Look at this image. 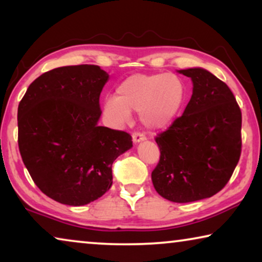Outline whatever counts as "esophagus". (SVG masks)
Listing matches in <instances>:
<instances>
[{"label":"esophagus","mask_w":262,"mask_h":262,"mask_svg":"<svg viewBox=\"0 0 262 262\" xmlns=\"http://www.w3.org/2000/svg\"><path fill=\"white\" fill-rule=\"evenodd\" d=\"M146 137L143 134H141V132H135L134 135H132V142L135 143V144H138L139 142H143L145 141Z\"/></svg>","instance_id":"1"}]
</instances>
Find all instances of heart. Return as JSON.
Here are the masks:
<instances>
[{"label":"heart","instance_id":"1","mask_svg":"<svg viewBox=\"0 0 262 262\" xmlns=\"http://www.w3.org/2000/svg\"><path fill=\"white\" fill-rule=\"evenodd\" d=\"M187 100V85L175 74H135L121 82L117 95L107 96L103 111L117 124L139 112L143 126L151 131L167 128L180 117Z\"/></svg>","mask_w":262,"mask_h":262}]
</instances>
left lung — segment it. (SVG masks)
<instances>
[{"instance_id":"left-lung-1","label":"left lung","mask_w":262,"mask_h":262,"mask_svg":"<svg viewBox=\"0 0 262 262\" xmlns=\"http://www.w3.org/2000/svg\"><path fill=\"white\" fill-rule=\"evenodd\" d=\"M191 77L184 114L156 138L161 156L151 173L156 192L174 203L210 198L231 178L241 155V110L230 88L203 68L178 70Z\"/></svg>"}]
</instances>
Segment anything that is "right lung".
I'll return each instance as SVG.
<instances>
[{
    "mask_svg": "<svg viewBox=\"0 0 262 262\" xmlns=\"http://www.w3.org/2000/svg\"><path fill=\"white\" fill-rule=\"evenodd\" d=\"M110 75L98 66L60 67L28 87L17 108L19 150L39 189L70 206L99 199L112 186V164L131 136L99 126V98Z\"/></svg>",
    "mask_w": 262,
    "mask_h": 262,
    "instance_id": "1",
    "label": "right lung"
}]
</instances>
